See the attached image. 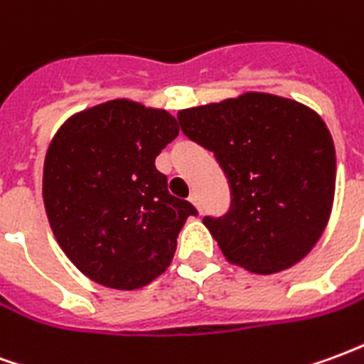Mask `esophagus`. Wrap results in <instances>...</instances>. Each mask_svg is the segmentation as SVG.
<instances>
[{
    "instance_id": "34e87169",
    "label": "esophagus",
    "mask_w": 364,
    "mask_h": 364,
    "mask_svg": "<svg viewBox=\"0 0 364 364\" xmlns=\"http://www.w3.org/2000/svg\"><path fill=\"white\" fill-rule=\"evenodd\" d=\"M189 200H191V203H193V205L200 208V198H198V193H191Z\"/></svg>"
}]
</instances>
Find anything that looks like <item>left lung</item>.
I'll return each mask as SVG.
<instances>
[{"label":"left lung","instance_id":"left-lung-1","mask_svg":"<svg viewBox=\"0 0 364 364\" xmlns=\"http://www.w3.org/2000/svg\"><path fill=\"white\" fill-rule=\"evenodd\" d=\"M177 119L228 179V213L203 218L224 257L263 274L302 259L320 240L336 193V148L323 120L269 93L185 109Z\"/></svg>","mask_w":364,"mask_h":364}]
</instances>
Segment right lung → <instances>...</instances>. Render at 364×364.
Segmentation results:
<instances>
[{
    "mask_svg": "<svg viewBox=\"0 0 364 364\" xmlns=\"http://www.w3.org/2000/svg\"><path fill=\"white\" fill-rule=\"evenodd\" d=\"M179 134L161 109L114 99L75 114L44 159L43 197L60 247L91 281L134 290L164 273L198 210L167 191L156 158Z\"/></svg>",
    "mask_w": 364,
    "mask_h": 364,
    "instance_id": "right-lung-1",
    "label": "right lung"
}]
</instances>
